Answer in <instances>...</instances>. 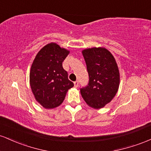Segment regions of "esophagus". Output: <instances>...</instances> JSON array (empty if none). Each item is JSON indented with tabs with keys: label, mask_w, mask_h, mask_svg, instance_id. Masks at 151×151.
I'll use <instances>...</instances> for the list:
<instances>
[{
	"label": "esophagus",
	"mask_w": 151,
	"mask_h": 151,
	"mask_svg": "<svg viewBox=\"0 0 151 151\" xmlns=\"http://www.w3.org/2000/svg\"><path fill=\"white\" fill-rule=\"evenodd\" d=\"M74 86H75V87H78V86H79V81H74Z\"/></svg>",
	"instance_id": "34e87169"
}]
</instances>
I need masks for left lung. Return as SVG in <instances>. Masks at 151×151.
<instances>
[{
	"instance_id": "1",
	"label": "left lung",
	"mask_w": 151,
	"mask_h": 151,
	"mask_svg": "<svg viewBox=\"0 0 151 151\" xmlns=\"http://www.w3.org/2000/svg\"><path fill=\"white\" fill-rule=\"evenodd\" d=\"M89 80L81 88V96L89 106L99 109L113 99L120 83V74L115 58L104 47L82 50Z\"/></svg>"
}]
</instances>
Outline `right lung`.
I'll use <instances>...</instances> for the list:
<instances>
[{"label":"right lung","instance_id":"1","mask_svg":"<svg viewBox=\"0 0 151 151\" xmlns=\"http://www.w3.org/2000/svg\"><path fill=\"white\" fill-rule=\"evenodd\" d=\"M70 51L54 42L38 52L30 72V84L36 101L45 109L58 107L65 100L67 91L74 86L62 62Z\"/></svg>","mask_w":151,"mask_h":151}]
</instances>
